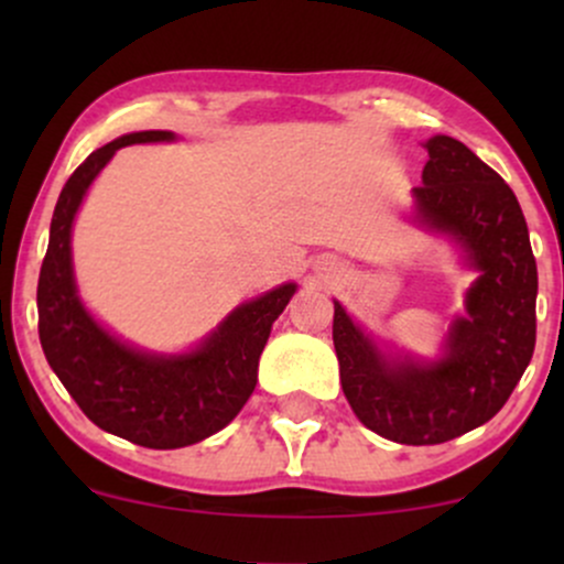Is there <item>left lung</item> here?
I'll use <instances>...</instances> for the list:
<instances>
[{
  "mask_svg": "<svg viewBox=\"0 0 564 564\" xmlns=\"http://www.w3.org/2000/svg\"><path fill=\"white\" fill-rule=\"evenodd\" d=\"M424 148L411 223L448 238L475 270L464 315L448 323L440 355L419 358L379 345L334 300L341 390L368 430L403 445H437L490 422L535 347L539 270L517 196L464 142L435 134Z\"/></svg>",
  "mask_w": 564,
  "mask_h": 564,
  "instance_id": "left-lung-1",
  "label": "left lung"
}]
</instances>
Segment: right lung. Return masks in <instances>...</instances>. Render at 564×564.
<instances>
[{"label":"right lung","mask_w":564,"mask_h":564,"mask_svg":"<svg viewBox=\"0 0 564 564\" xmlns=\"http://www.w3.org/2000/svg\"><path fill=\"white\" fill-rule=\"evenodd\" d=\"M166 129H145L97 148L68 177L55 204L50 246L39 273V339L70 398L100 430L145 448L200 443L238 416L257 387L270 328L296 283L238 304L228 318L185 352H151L119 339L82 302L70 232L79 206L116 151L138 142H172Z\"/></svg>","instance_id":"right-lung-1"}]
</instances>
